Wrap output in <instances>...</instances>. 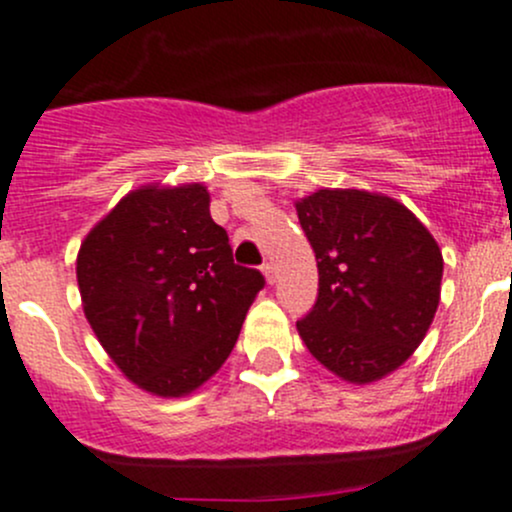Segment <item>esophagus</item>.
<instances>
[{
    "label": "esophagus",
    "mask_w": 512,
    "mask_h": 512,
    "mask_svg": "<svg viewBox=\"0 0 512 512\" xmlns=\"http://www.w3.org/2000/svg\"><path fill=\"white\" fill-rule=\"evenodd\" d=\"M262 275H265V280L270 282H275V265H272V262H265V265H262Z\"/></svg>",
    "instance_id": "esophagus-1"
}]
</instances>
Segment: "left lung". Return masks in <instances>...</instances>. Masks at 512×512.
<instances>
[{
	"label": "left lung",
	"mask_w": 512,
	"mask_h": 512,
	"mask_svg": "<svg viewBox=\"0 0 512 512\" xmlns=\"http://www.w3.org/2000/svg\"><path fill=\"white\" fill-rule=\"evenodd\" d=\"M294 208L319 270L317 302L297 322L299 337L349 384L384 379L431 327L441 299V247L389 195L322 188Z\"/></svg>",
	"instance_id": "8db88e82"
}]
</instances>
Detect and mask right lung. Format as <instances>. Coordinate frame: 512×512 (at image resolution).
<instances>
[{"label":"right lung","mask_w":512,"mask_h":512,"mask_svg":"<svg viewBox=\"0 0 512 512\" xmlns=\"http://www.w3.org/2000/svg\"><path fill=\"white\" fill-rule=\"evenodd\" d=\"M76 280L113 364L163 399L193 394L225 364L265 287L235 265L200 183L141 185L118 200L81 242Z\"/></svg>","instance_id":"right-lung-1"}]
</instances>
